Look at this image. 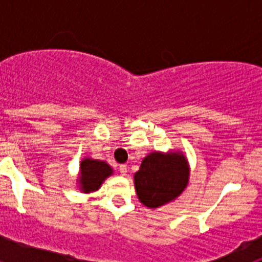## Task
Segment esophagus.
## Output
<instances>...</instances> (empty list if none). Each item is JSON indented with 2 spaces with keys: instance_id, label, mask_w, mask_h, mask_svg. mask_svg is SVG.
Segmentation results:
<instances>
[{
  "instance_id": "1",
  "label": "esophagus",
  "mask_w": 262,
  "mask_h": 262,
  "mask_svg": "<svg viewBox=\"0 0 262 262\" xmlns=\"http://www.w3.org/2000/svg\"><path fill=\"white\" fill-rule=\"evenodd\" d=\"M119 172L122 176H126L127 172H128V169H127V165H119Z\"/></svg>"
}]
</instances>
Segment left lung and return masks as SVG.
<instances>
[{
	"mask_svg": "<svg viewBox=\"0 0 262 262\" xmlns=\"http://www.w3.org/2000/svg\"><path fill=\"white\" fill-rule=\"evenodd\" d=\"M189 178L190 166L181 151H155L143 159L134 184L142 205L159 209L184 193Z\"/></svg>",
	"mask_w": 262,
	"mask_h": 262,
	"instance_id": "1",
	"label": "left lung"
}]
</instances>
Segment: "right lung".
Here are the masks:
<instances>
[{
    "label": "right lung",
    "mask_w": 262,
    "mask_h": 262,
    "mask_svg": "<svg viewBox=\"0 0 262 262\" xmlns=\"http://www.w3.org/2000/svg\"><path fill=\"white\" fill-rule=\"evenodd\" d=\"M114 173L113 168L106 161L85 157L81 160L80 172L77 177V189L81 193H94L102 186L106 178Z\"/></svg>",
    "instance_id": "1"
}]
</instances>
